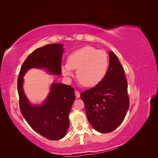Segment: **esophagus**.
I'll use <instances>...</instances> for the list:
<instances>
[{
	"label": "esophagus",
	"instance_id": "34e87169",
	"mask_svg": "<svg viewBox=\"0 0 158 158\" xmlns=\"http://www.w3.org/2000/svg\"><path fill=\"white\" fill-rule=\"evenodd\" d=\"M75 94H76V97L77 98H80V93H79L78 91H75Z\"/></svg>",
	"mask_w": 158,
	"mask_h": 158
}]
</instances>
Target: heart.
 I'll return each instance as SVG.
<instances>
[{"label":"heart","mask_w":158,"mask_h":158,"mask_svg":"<svg viewBox=\"0 0 158 158\" xmlns=\"http://www.w3.org/2000/svg\"><path fill=\"white\" fill-rule=\"evenodd\" d=\"M109 66L108 54L92 46H85L69 54L67 64L62 65L63 75L69 78L73 69L82 85L90 87L98 85L104 79Z\"/></svg>","instance_id":"obj_1"}]
</instances>
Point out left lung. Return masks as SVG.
Instances as JSON below:
<instances>
[{"label":"left lung","instance_id":"1","mask_svg":"<svg viewBox=\"0 0 158 158\" xmlns=\"http://www.w3.org/2000/svg\"><path fill=\"white\" fill-rule=\"evenodd\" d=\"M109 67L102 81L81 93L89 122L96 131L109 133L119 126L130 106L127 83L117 56L109 52Z\"/></svg>","mask_w":158,"mask_h":158}]
</instances>
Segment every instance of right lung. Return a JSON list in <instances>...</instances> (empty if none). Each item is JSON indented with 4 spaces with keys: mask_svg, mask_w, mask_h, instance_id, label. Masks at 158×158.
Here are the masks:
<instances>
[{
    "mask_svg": "<svg viewBox=\"0 0 158 158\" xmlns=\"http://www.w3.org/2000/svg\"><path fill=\"white\" fill-rule=\"evenodd\" d=\"M63 44H48L35 50L24 60L18 79L21 113L33 130L49 140L65 137L69 126V114L75 100V91L69 85L52 83L42 104L33 105L23 90L24 76L31 68L44 69L49 74L61 75Z\"/></svg>",
    "mask_w": 158,
    "mask_h": 158,
    "instance_id": "1",
    "label": "right lung"
}]
</instances>
